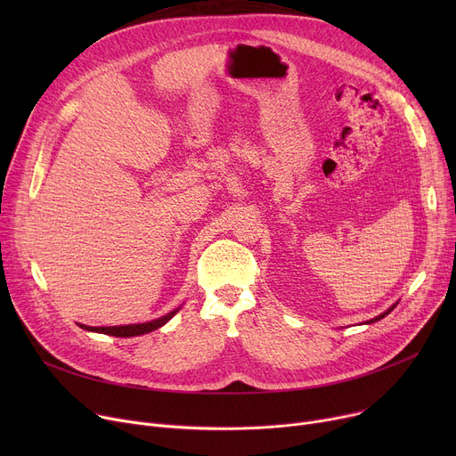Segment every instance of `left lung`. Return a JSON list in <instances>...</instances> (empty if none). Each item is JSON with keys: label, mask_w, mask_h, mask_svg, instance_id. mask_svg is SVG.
Masks as SVG:
<instances>
[{"label": "left lung", "mask_w": 456, "mask_h": 456, "mask_svg": "<svg viewBox=\"0 0 456 456\" xmlns=\"http://www.w3.org/2000/svg\"><path fill=\"white\" fill-rule=\"evenodd\" d=\"M397 303H399V301H395V303H394V305H392V306H390V308H388V310H385V313H382V314H379V316H375V318H373V320H368V322H366V323H375V322H379V320H382V318H385V316H388V314H390V313H392V310H394V308H395V305H397Z\"/></svg>", "instance_id": "8db88e82"}]
</instances>
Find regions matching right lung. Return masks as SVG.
I'll return each instance as SVG.
<instances>
[{
  "label": "right lung",
  "mask_w": 456,
  "mask_h": 456,
  "mask_svg": "<svg viewBox=\"0 0 456 456\" xmlns=\"http://www.w3.org/2000/svg\"><path fill=\"white\" fill-rule=\"evenodd\" d=\"M179 308H174L172 313H167L166 316H160V318L146 322V323H131V325H116V327H90V325H81V323H77V325L90 332H102V334H109V337H118V338H131V337H140V334H148L151 330L160 329L179 313Z\"/></svg>",
  "instance_id": "obj_1"
}]
</instances>
